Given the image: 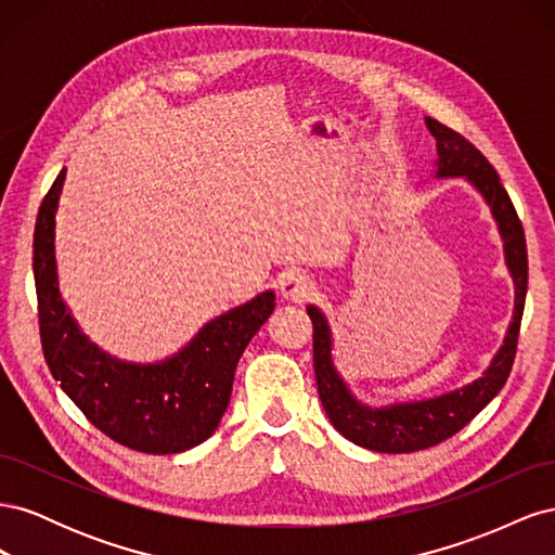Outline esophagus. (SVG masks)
<instances>
[{
	"instance_id": "esophagus-1",
	"label": "esophagus",
	"mask_w": 555,
	"mask_h": 555,
	"mask_svg": "<svg viewBox=\"0 0 555 555\" xmlns=\"http://www.w3.org/2000/svg\"><path fill=\"white\" fill-rule=\"evenodd\" d=\"M312 289H314L312 282L306 275H300V273H289L287 278H282V282H280V294L284 298L298 300V304H304L306 298H310Z\"/></svg>"
}]
</instances>
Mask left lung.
Segmentation results:
<instances>
[{
  "label": "left lung",
  "instance_id": "8db88e82",
  "mask_svg": "<svg viewBox=\"0 0 555 555\" xmlns=\"http://www.w3.org/2000/svg\"><path fill=\"white\" fill-rule=\"evenodd\" d=\"M426 127L438 143V178L465 176L483 194L486 204L498 222L500 236L505 241V259L516 287L514 322L505 335V345L500 347L493 363L479 379L463 386L459 391L444 393L433 400L402 402L382 410H371L351 398L340 375L335 373L331 361V331L324 314L314 306L308 308L312 319V351H314V375L317 391L324 412L328 414L333 428L359 447L382 453H410L449 440L465 428L473 418L489 405L505 386L516 359L520 317L526 308L528 292V249L526 233L507 190L502 188L498 171L479 150L459 131L426 117Z\"/></svg>",
  "mask_w": 555,
  "mask_h": 555
}]
</instances>
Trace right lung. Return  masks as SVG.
Returning a JSON list of instances; mask_svg holds the SVG:
<instances>
[{"instance_id":"add662e5","label":"right lung","mask_w":555,"mask_h":555,"mask_svg":"<svg viewBox=\"0 0 555 555\" xmlns=\"http://www.w3.org/2000/svg\"><path fill=\"white\" fill-rule=\"evenodd\" d=\"M66 169L41 201L35 227V284L43 359L88 422L117 444L180 453L208 440L229 405L233 373L251 335L275 308L263 292L212 319L176 357L155 365L111 359L82 335L60 298L55 210Z\"/></svg>"}]
</instances>
